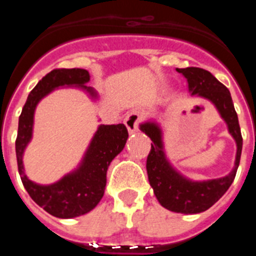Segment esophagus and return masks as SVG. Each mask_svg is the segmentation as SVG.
I'll use <instances>...</instances> for the list:
<instances>
[{"mask_svg":"<svg viewBox=\"0 0 256 256\" xmlns=\"http://www.w3.org/2000/svg\"><path fill=\"white\" fill-rule=\"evenodd\" d=\"M142 119V114L137 110L134 112H130V114L126 115V119H124V124H126V130L130 133H134L136 130H138V123L141 122Z\"/></svg>","mask_w":256,"mask_h":256,"instance_id":"obj_1","label":"esophagus"}]
</instances>
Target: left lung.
Instances as JSON below:
<instances>
[{
	"instance_id": "1",
	"label": "left lung",
	"mask_w": 256,
	"mask_h": 256,
	"mask_svg": "<svg viewBox=\"0 0 256 256\" xmlns=\"http://www.w3.org/2000/svg\"><path fill=\"white\" fill-rule=\"evenodd\" d=\"M177 72L187 79L191 96L202 97L216 106L237 146L234 166L226 177L192 180L174 168L165 155L162 132L159 124L155 120L140 124V130L152 141L146 162V169L148 182L160 205L174 212L198 214L216 204L234 182L242 151V136L232 97L224 84H222L208 70L201 68H177Z\"/></svg>"
}]
</instances>
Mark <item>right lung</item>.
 <instances>
[{
	"mask_svg": "<svg viewBox=\"0 0 256 256\" xmlns=\"http://www.w3.org/2000/svg\"><path fill=\"white\" fill-rule=\"evenodd\" d=\"M88 82L90 73L84 69L52 70L32 90L19 116L15 148L20 178L36 204L56 218H76L96 208L105 192L108 165L118 154L122 152L128 140V130L124 124H101L88 144L78 168L51 184H40L26 177L22 155L33 136L34 112L38 102L60 87H76L88 94L92 100H97V92L86 86Z\"/></svg>",
	"mask_w": 256,
	"mask_h": 256,
	"instance_id": "right-lung-1",
	"label": "right lung"
}]
</instances>
